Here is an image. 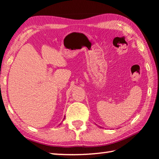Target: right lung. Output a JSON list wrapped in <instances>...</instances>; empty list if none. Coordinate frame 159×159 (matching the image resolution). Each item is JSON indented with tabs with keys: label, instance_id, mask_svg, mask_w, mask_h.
<instances>
[{
	"label": "right lung",
	"instance_id": "obj_1",
	"mask_svg": "<svg viewBox=\"0 0 159 159\" xmlns=\"http://www.w3.org/2000/svg\"><path fill=\"white\" fill-rule=\"evenodd\" d=\"M64 119H65V118H64Z\"/></svg>",
	"mask_w": 159,
	"mask_h": 159
}]
</instances>
